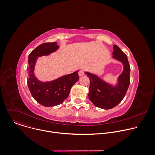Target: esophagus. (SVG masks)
Instances as JSON below:
<instances>
[{
  "label": "esophagus",
  "instance_id": "1",
  "mask_svg": "<svg viewBox=\"0 0 155 155\" xmlns=\"http://www.w3.org/2000/svg\"><path fill=\"white\" fill-rule=\"evenodd\" d=\"M84 75V71H83V70L79 71V72H78V75H79V77H81V76H83V75Z\"/></svg>",
  "mask_w": 155,
  "mask_h": 155
}]
</instances>
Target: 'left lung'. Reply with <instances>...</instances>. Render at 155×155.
<instances>
[{"instance_id": "left-lung-1", "label": "left lung", "mask_w": 155, "mask_h": 155, "mask_svg": "<svg viewBox=\"0 0 155 155\" xmlns=\"http://www.w3.org/2000/svg\"><path fill=\"white\" fill-rule=\"evenodd\" d=\"M113 46V58L123 65V71L119 75L115 86L107 83L95 74L86 72L90 80L89 100L95 106L103 109H110L117 106L124 98L130 83V68L127 57L118 46L114 45Z\"/></svg>"}]
</instances>
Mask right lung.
Returning a JSON list of instances; mask_svg holds the SVG:
<instances>
[{"instance_id":"add662e5","label":"right lung","mask_w":155,"mask_h":155,"mask_svg":"<svg viewBox=\"0 0 155 155\" xmlns=\"http://www.w3.org/2000/svg\"><path fill=\"white\" fill-rule=\"evenodd\" d=\"M59 46L57 42L45 43L38 46L29 55L27 84L34 100L45 107L59 105L68 98L72 86L78 80V71L50 81L43 82L34 75V68L39 57L55 52Z\"/></svg>"}]
</instances>
